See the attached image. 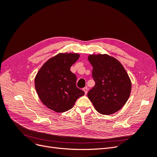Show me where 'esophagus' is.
Segmentation results:
<instances>
[{
  "label": "esophagus",
  "mask_w": 157,
  "mask_h": 157,
  "mask_svg": "<svg viewBox=\"0 0 157 157\" xmlns=\"http://www.w3.org/2000/svg\"><path fill=\"white\" fill-rule=\"evenodd\" d=\"M88 88L87 87H84V88H83V90H84V93H85V94H87V93H88Z\"/></svg>",
  "instance_id": "obj_1"
}]
</instances>
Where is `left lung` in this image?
Returning a JSON list of instances; mask_svg holds the SVG:
<instances>
[{
  "mask_svg": "<svg viewBox=\"0 0 157 157\" xmlns=\"http://www.w3.org/2000/svg\"><path fill=\"white\" fill-rule=\"evenodd\" d=\"M93 67L95 86L88 97L96 110L102 115H112L125 105L130 97L132 83L122 65L107 54L88 56Z\"/></svg>",
  "mask_w": 157,
  "mask_h": 157,
  "instance_id": "obj_1",
  "label": "left lung"
}]
</instances>
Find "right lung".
Masks as SVG:
<instances>
[{"label":"right lung","instance_id":"1","mask_svg":"<svg viewBox=\"0 0 157 157\" xmlns=\"http://www.w3.org/2000/svg\"><path fill=\"white\" fill-rule=\"evenodd\" d=\"M75 53H59L44 63L35 79L36 93L42 103L51 110L63 113L84 95L76 86L77 77L70 71L79 58Z\"/></svg>","mask_w":157,"mask_h":157}]
</instances>
